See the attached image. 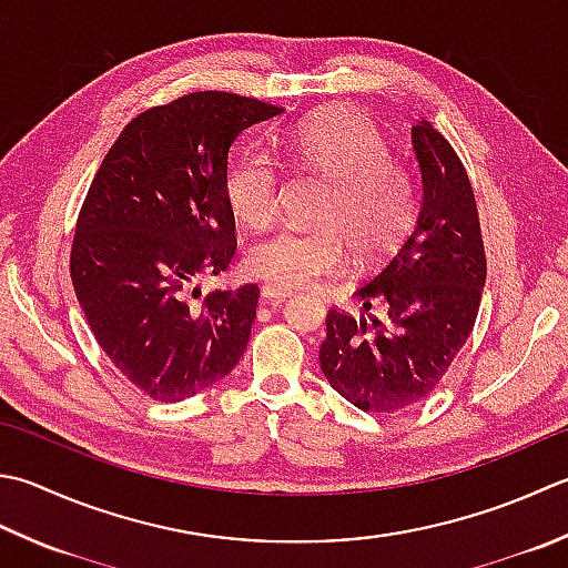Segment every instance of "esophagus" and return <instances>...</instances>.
<instances>
[{"mask_svg":"<svg viewBox=\"0 0 568 568\" xmlns=\"http://www.w3.org/2000/svg\"><path fill=\"white\" fill-rule=\"evenodd\" d=\"M285 297H291V291H283V287H275V285H263L261 287L263 303H283Z\"/></svg>","mask_w":568,"mask_h":568,"instance_id":"1","label":"esophagus"}]
</instances>
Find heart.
<instances>
[{"mask_svg": "<svg viewBox=\"0 0 568 568\" xmlns=\"http://www.w3.org/2000/svg\"><path fill=\"white\" fill-rule=\"evenodd\" d=\"M300 170L325 176L329 189L315 231L283 229L248 251L246 268L283 291L335 275L344 251L372 261L392 251L416 219V182L404 162L388 158V142L369 118L329 108L300 122L283 142ZM277 170L271 158L246 152L226 170V202L248 229H265L277 214Z\"/></svg>", "mask_w": 568, "mask_h": 568, "instance_id": "b5f03b06", "label": "heart"}]
</instances>
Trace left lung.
<instances>
[{
    "label": "left lung",
    "mask_w": 568,
    "mask_h": 568,
    "mask_svg": "<svg viewBox=\"0 0 568 568\" xmlns=\"http://www.w3.org/2000/svg\"><path fill=\"white\" fill-rule=\"evenodd\" d=\"M410 144L420 209L402 246L357 287L362 313L332 307L320 369L362 410L394 414L433 394L468 342L485 287L475 194L448 140L418 120Z\"/></svg>",
    "instance_id": "obj_1"
}]
</instances>
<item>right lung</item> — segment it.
Returning a JSON list of instances; mask_svg holds the SVG:
<instances>
[{
  "label": "right lung",
  "instance_id": "1",
  "mask_svg": "<svg viewBox=\"0 0 568 568\" xmlns=\"http://www.w3.org/2000/svg\"><path fill=\"white\" fill-rule=\"evenodd\" d=\"M281 113L219 91L150 108L120 132L88 189L71 251L73 291L108 359L154 402L204 392L246 349L258 287L192 297L236 251L224 192L231 144Z\"/></svg>",
  "mask_w": 568,
  "mask_h": 568
}]
</instances>
